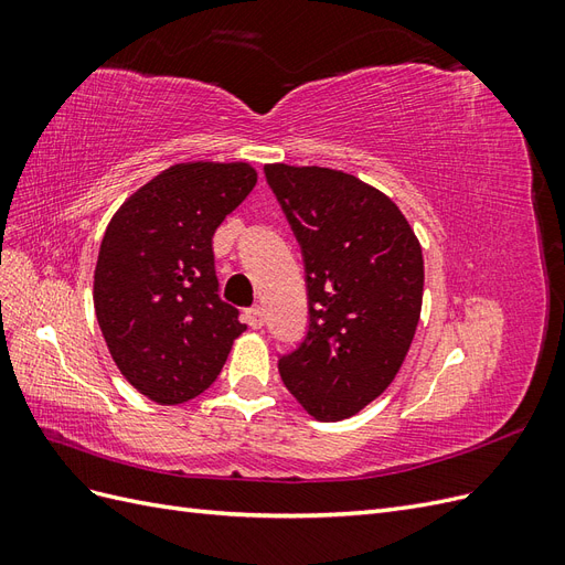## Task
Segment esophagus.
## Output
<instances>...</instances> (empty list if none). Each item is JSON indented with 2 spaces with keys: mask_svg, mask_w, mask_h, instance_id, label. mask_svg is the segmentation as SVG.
Wrapping results in <instances>:
<instances>
[{
  "mask_svg": "<svg viewBox=\"0 0 565 565\" xmlns=\"http://www.w3.org/2000/svg\"><path fill=\"white\" fill-rule=\"evenodd\" d=\"M247 322H249V328H254V330L264 328V309H262V306H252V309H247Z\"/></svg>",
  "mask_w": 565,
  "mask_h": 565,
  "instance_id": "34e87169",
  "label": "esophagus"
}]
</instances>
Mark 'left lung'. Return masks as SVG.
<instances>
[{
    "mask_svg": "<svg viewBox=\"0 0 565 565\" xmlns=\"http://www.w3.org/2000/svg\"><path fill=\"white\" fill-rule=\"evenodd\" d=\"M301 247L309 328L278 358L289 393L320 422L353 417L393 382L422 311L424 259L377 188L324 167L266 164Z\"/></svg>",
    "mask_w": 565,
    "mask_h": 565,
    "instance_id": "obj_1",
    "label": "left lung"
}]
</instances>
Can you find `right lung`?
I'll return each mask as SVG.
<instances>
[{
  "instance_id": "1",
  "label": "right lung",
  "mask_w": 565,
  "mask_h": 565,
  "mask_svg": "<svg viewBox=\"0 0 565 565\" xmlns=\"http://www.w3.org/2000/svg\"><path fill=\"white\" fill-rule=\"evenodd\" d=\"M254 183L245 162L177 164L110 221L94 309L115 365L150 401L200 396L245 332L241 311L218 297L212 237Z\"/></svg>"
}]
</instances>
